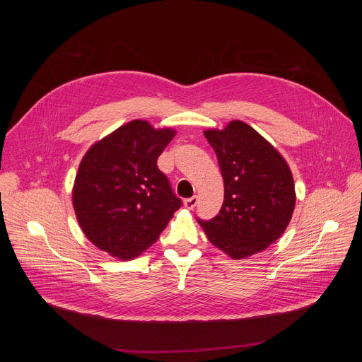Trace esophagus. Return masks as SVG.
Masks as SVG:
<instances>
[{
    "label": "esophagus",
    "mask_w": 362,
    "mask_h": 362,
    "mask_svg": "<svg viewBox=\"0 0 362 362\" xmlns=\"http://www.w3.org/2000/svg\"><path fill=\"white\" fill-rule=\"evenodd\" d=\"M197 200H199V199H197V196H192V197L186 199V200H185V203H183V204H185V208H186V209H189V211H192V209L194 208V206L197 204Z\"/></svg>",
    "instance_id": "obj_1"
}]
</instances>
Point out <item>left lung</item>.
Returning a JSON list of instances; mask_svg holds the SVG:
<instances>
[{"mask_svg": "<svg viewBox=\"0 0 362 362\" xmlns=\"http://www.w3.org/2000/svg\"><path fill=\"white\" fill-rule=\"evenodd\" d=\"M223 176L222 209L197 219L206 236L233 259L265 250L285 232L295 208L291 169L279 151L249 124L233 120L206 130Z\"/></svg>", "mask_w": 362, "mask_h": 362, "instance_id": "left-lung-1", "label": "left lung"}]
</instances>
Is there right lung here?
Returning <instances> with one entry per match:
<instances>
[{
    "instance_id": "right-lung-1",
    "label": "right lung",
    "mask_w": 362,
    "mask_h": 362,
    "mask_svg": "<svg viewBox=\"0 0 362 362\" xmlns=\"http://www.w3.org/2000/svg\"><path fill=\"white\" fill-rule=\"evenodd\" d=\"M133 120L93 144L78 166L73 206L98 249L129 261L156 242L182 206L158 159L175 137Z\"/></svg>"
}]
</instances>
